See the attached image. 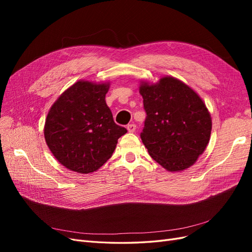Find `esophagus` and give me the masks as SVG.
<instances>
[{
    "label": "esophagus",
    "mask_w": 252,
    "mask_h": 252,
    "mask_svg": "<svg viewBox=\"0 0 252 252\" xmlns=\"http://www.w3.org/2000/svg\"><path fill=\"white\" fill-rule=\"evenodd\" d=\"M126 128H127L128 132H134V131H135V129H136V126H135V124L131 123V124H128Z\"/></svg>",
    "instance_id": "34e87169"
}]
</instances>
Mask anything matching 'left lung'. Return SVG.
Returning <instances> with one entry per match:
<instances>
[{
    "instance_id": "obj_1",
    "label": "left lung",
    "mask_w": 252,
    "mask_h": 252,
    "mask_svg": "<svg viewBox=\"0 0 252 252\" xmlns=\"http://www.w3.org/2000/svg\"><path fill=\"white\" fill-rule=\"evenodd\" d=\"M139 90L147 114L141 139L148 154L170 172L189 168L207 147L212 128L201 96L168 75L154 84L142 81Z\"/></svg>"
}]
</instances>
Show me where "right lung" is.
I'll list each match as a JSON object with an SVG mask.
<instances>
[{"label": "right lung", "mask_w": 252, "mask_h": 252, "mask_svg": "<svg viewBox=\"0 0 252 252\" xmlns=\"http://www.w3.org/2000/svg\"><path fill=\"white\" fill-rule=\"evenodd\" d=\"M110 83L80 80L50 107L44 126L51 154L67 169L96 171L111 158L126 128L114 123L105 96Z\"/></svg>", "instance_id": "1"}]
</instances>
